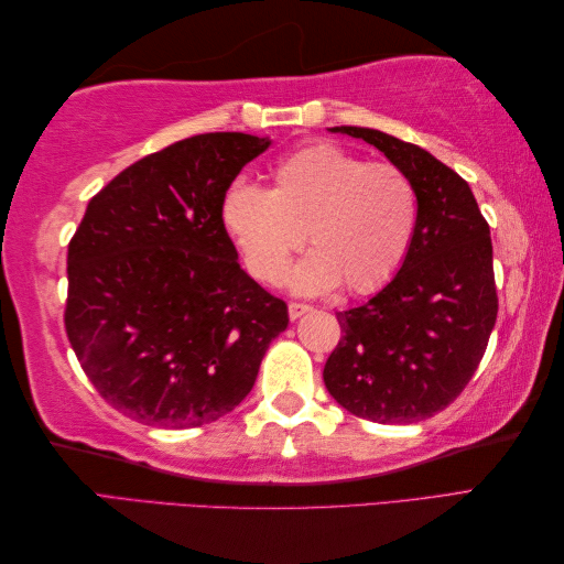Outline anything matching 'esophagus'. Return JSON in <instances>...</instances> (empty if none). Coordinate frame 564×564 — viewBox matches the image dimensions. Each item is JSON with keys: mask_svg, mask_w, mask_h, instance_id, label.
<instances>
[{"mask_svg": "<svg viewBox=\"0 0 564 564\" xmlns=\"http://www.w3.org/2000/svg\"><path fill=\"white\" fill-rule=\"evenodd\" d=\"M305 313H310V305H305V303H289V315H291V319L303 317Z\"/></svg>", "mask_w": 564, "mask_h": 564, "instance_id": "1", "label": "esophagus"}]
</instances>
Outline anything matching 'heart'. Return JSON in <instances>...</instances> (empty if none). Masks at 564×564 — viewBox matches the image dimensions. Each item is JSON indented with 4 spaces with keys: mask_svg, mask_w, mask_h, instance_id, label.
Segmentation results:
<instances>
[{
    "mask_svg": "<svg viewBox=\"0 0 564 564\" xmlns=\"http://www.w3.org/2000/svg\"><path fill=\"white\" fill-rule=\"evenodd\" d=\"M416 213L414 184L398 164L366 162L332 142L283 158L269 191L235 182L223 198L225 230L263 283L283 279L307 237L313 251L289 275L291 289L307 295L388 283L410 249Z\"/></svg>",
    "mask_w": 564,
    "mask_h": 564,
    "instance_id": "1",
    "label": "heart"
}]
</instances>
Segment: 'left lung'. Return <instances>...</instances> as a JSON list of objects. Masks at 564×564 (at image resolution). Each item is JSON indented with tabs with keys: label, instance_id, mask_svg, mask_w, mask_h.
<instances>
[{
	"label": "left lung",
	"instance_id": "left-lung-1",
	"mask_svg": "<svg viewBox=\"0 0 564 564\" xmlns=\"http://www.w3.org/2000/svg\"><path fill=\"white\" fill-rule=\"evenodd\" d=\"M412 178L416 227L394 279L368 303L337 313L344 337L325 386L344 410L378 424H414L458 398L480 366L499 297L492 239L470 186L412 142L341 126Z\"/></svg>",
	"mask_w": 564,
	"mask_h": 564
}]
</instances>
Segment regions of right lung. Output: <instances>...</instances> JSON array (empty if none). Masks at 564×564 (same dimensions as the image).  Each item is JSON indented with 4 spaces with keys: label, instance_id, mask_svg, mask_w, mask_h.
Returning a JSON list of instances; mask_svg holds the SVG:
<instances>
[{
    "label": "right lung",
    "instance_id": "add662e5",
    "mask_svg": "<svg viewBox=\"0 0 564 564\" xmlns=\"http://www.w3.org/2000/svg\"><path fill=\"white\" fill-rule=\"evenodd\" d=\"M271 145L203 133L130 164L89 200L67 247L65 332L113 410L188 429L254 388L289 305L239 269L223 198Z\"/></svg>",
    "mask_w": 564,
    "mask_h": 564
}]
</instances>
